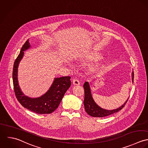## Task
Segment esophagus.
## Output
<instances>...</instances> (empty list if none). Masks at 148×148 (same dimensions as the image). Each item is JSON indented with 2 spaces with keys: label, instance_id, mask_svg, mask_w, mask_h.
<instances>
[{
  "label": "esophagus",
  "instance_id": "1",
  "mask_svg": "<svg viewBox=\"0 0 148 148\" xmlns=\"http://www.w3.org/2000/svg\"><path fill=\"white\" fill-rule=\"evenodd\" d=\"M73 84L74 85H80V82H79V80L77 78H75V79H73Z\"/></svg>",
  "mask_w": 148,
  "mask_h": 148
}]
</instances>
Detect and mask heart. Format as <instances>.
I'll return each mask as SVG.
<instances>
[{
  "label": "heart",
  "instance_id": "heart-1",
  "mask_svg": "<svg viewBox=\"0 0 148 148\" xmlns=\"http://www.w3.org/2000/svg\"><path fill=\"white\" fill-rule=\"evenodd\" d=\"M95 56V54H92V55L90 56L89 58H94Z\"/></svg>",
  "mask_w": 148,
  "mask_h": 148
}]
</instances>
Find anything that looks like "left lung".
<instances>
[{
	"label": "left lung",
	"instance_id": "1",
	"mask_svg": "<svg viewBox=\"0 0 148 148\" xmlns=\"http://www.w3.org/2000/svg\"><path fill=\"white\" fill-rule=\"evenodd\" d=\"M132 82L133 83L134 81V72L133 71L132 73ZM84 88L85 91V98L84 101V104L85 109V111L90 116L94 117H104L110 115H112L115 113H117L121 110L126 105L127 102L129 98L126 100V101L119 108L117 109L108 110L99 107L97 103L94 102L91 93V90L90 88L88 82H85L84 85Z\"/></svg>",
	"mask_w": 148,
	"mask_h": 148
}]
</instances>
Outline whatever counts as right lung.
<instances>
[{
  "label": "right lung",
  "mask_w": 148,
  "mask_h": 148,
  "mask_svg": "<svg viewBox=\"0 0 148 148\" xmlns=\"http://www.w3.org/2000/svg\"><path fill=\"white\" fill-rule=\"evenodd\" d=\"M30 47L28 39L23 45L14 64L12 79L15 94L18 101L24 108L39 114H50L58 108L64 94L71 86V77L67 76L55 78L50 88L40 97L32 98L24 95L18 84V67L24 55V51Z\"/></svg>",
  "instance_id": "obj_1"
}]
</instances>
